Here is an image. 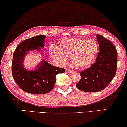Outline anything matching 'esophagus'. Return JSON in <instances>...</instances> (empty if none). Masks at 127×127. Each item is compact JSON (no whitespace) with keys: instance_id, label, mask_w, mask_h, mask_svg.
<instances>
[{"instance_id":"esophagus-1","label":"esophagus","mask_w":127,"mask_h":127,"mask_svg":"<svg viewBox=\"0 0 127 127\" xmlns=\"http://www.w3.org/2000/svg\"><path fill=\"white\" fill-rule=\"evenodd\" d=\"M66 72H68V73H73V71H72V70L69 69H66Z\"/></svg>"}]
</instances>
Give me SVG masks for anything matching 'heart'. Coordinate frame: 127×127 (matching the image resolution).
Listing matches in <instances>:
<instances>
[{
    "label": "heart",
    "mask_w": 127,
    "mask_h": 127,
    "mask_svg": "<svg viewBox=\"0 0 127 127\" xmlns=\"http://www.w3.org/2000/svg\"><path fill=\"white\" fill-rule=\"evenodd\" d=\"M98 45L95 40H85L75 38H65L59 42V49L51 47V57L60 64L65 63L70 56L72 63L80 68L87 67L95 59Z\"/></svg>",
    "instance_id": "1"
}]
</instances>
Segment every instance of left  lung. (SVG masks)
<instances>
[{
  "instance_id": "8db88e82",
  "label": "left lung",
  "mask_w": 127,
  "mask_h": 127,
  "mask_svg": "<svg viewBox=\"0 0 127 127\" xmlns=\"http://www.w3.org/2000/svg\"><path fill=\"white\" fill-rule=\"evenodd\" d=\"M99 52L91 67L80 72L81 79L76 84L78 89L85 92L103 90L115 77L118 62L117 51L111 42L99 34L96 35Z\"/></svg>"
}]
</instances>
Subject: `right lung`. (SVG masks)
<instances>
[{
	"label": "right lung",
	"instance_id": "1",
	"mask_svg": "<svg viewBox=\"0 0 127 127\" xmlns=\"http://www.w3.org/2000/svg\"><path fill=\"white\" fill-rule=\"evenodd\" d=\"M45 35H38L24 40L14 52L12 63L13 79L23 91L34 94H43L53 89L56 74L65 72L64 68L56 67L45 60L36 67L35 70L28 71L23 66L24 59L28 52L40 51L45 46Z\"/></svg>",
	"mask_w": 127,
	"mask_h": 127
}]
</instances>
